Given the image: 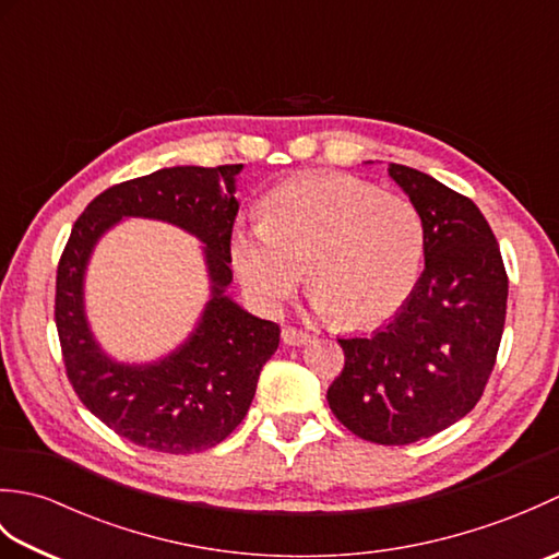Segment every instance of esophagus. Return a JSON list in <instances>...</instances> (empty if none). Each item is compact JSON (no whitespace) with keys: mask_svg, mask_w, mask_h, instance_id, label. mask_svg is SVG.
Instances as JSON below:
<instances>
[{"mask_svg":"<svg viewBox=\"0 0 559 559\" xmlns=\"http://www.w3.org/2000/svg\"><path fill=\"white\" fill-rule=\"evenodd\" d=\"M281 338H283V343H286V346H302V343L310 341V334H307V331H302V329L286 326L281 331Z\"/></svg>","mask_w":559,"mask_h":559,"instance_id":"34e87169","label":"esophagus"}]
</instances>
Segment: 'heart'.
I'll return each mask as SVG.
<instances>
[{"instance_id":"b5f03b06","label":"heart","mask_w":559,"mask_h":559,"mask_svg":"<svg viewBox=\"0 0 559 559\" xmlns=\"http://www.w3.org/2000/svg\"><path fill=\"white\" fill-rule=\"evenodd\" d=\"M264 221L237 225L230 264L261 312H278L310 269L317 307L350 329L389 322L418 286L425 223L413 201L353 175H302L266 194Z\"/></svg>"}]
</instances>
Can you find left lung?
<instances>
[{"mask_svg":"<svg viewBox=\"0 0 559 559\" xmlns=\"http://www.w3.org/2000/svg\"><path fill=\"white\" fill-rule=\"evenodd\" d=\"M389 175L423 216L425 269L384 329L338 338L346 365L326 401L353 435L401 447L447 430L480 401L509 281L492 228L468 197L406 165L391 163Z\"/></svg>","mask_w":559,"mask_h":559,"instance_id":"8db88e82","label":"left lung"}]
</instances>
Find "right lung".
I'll return each mask as SVG.
<instances>
[{"label":"right lung","mask_w":559,"mask_h":559,"mask_svg":"<svg viewBox=\"0 0 559 559\" xmlns=\"http://www.w3.org/2000/svg\"><path fill=\"white\" fill-rule=\"evenodd\" d=\"M242 165H177L105 189L71 228L57 266L55 322L67 377L96 418L139 447L194 454L221 444L249 411L281 329L242 310L230 286L235 175ZM122 217L173 222L205 242L212 300L183 346L158 364H117L97 346L82 307L92 247Z\"/></svg>","instance_id":"add662e5"}]
</instances>
